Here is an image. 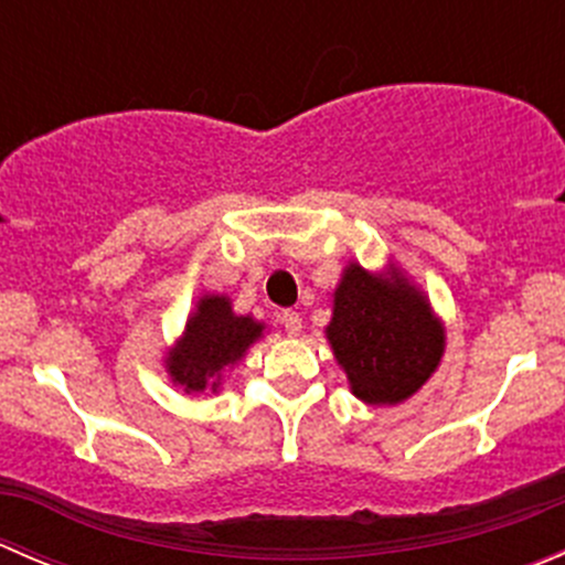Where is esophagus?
<instances>
[{
    "label": "esophagus",
    "mask_w": 565,
    "mask_h": 565,
    "mask_svg": "<svg viewBox=\"0 0 565 565\" xmlns=\"http://www.w3.org/2000/svg\"><path fill=\"white\" fill-rule=\"evenodd\" d=\"M281 324L289 335H298L303 330V319H300L298 311H281Z\"/></svg>",
    "instance_id": "34e87169"
}]
</instances>
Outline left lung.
<instances>
[{"instance_id":"obj_1","label":"left lung","mask_w":565,"mask_h":565,"mask_svg":"<svg viewBox=\"0 0 565 565\" xmlns=\"http://www.w3.org/2000/svg\"><path fill=\"white\" fill-rule=\"evenodd\" d=\"M350 388L366 404H398L440 366L446 330L429 300L398 267L369 273L344 267L324 328Z\"/></svg>"}]
</instances>
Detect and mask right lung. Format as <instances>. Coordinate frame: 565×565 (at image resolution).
Instances as JSON below:
<instances>
[{"label": "right lung", "instance_id": "1", "mask_svg": "<svg viewBox=\"0 0 565 565\" xmlns=\"http://www.w3.org/2000/svg\"><path fill=\"white\" fill-rule=\"evenodd\" d=\"M262 330L265 324L254 317L235 315L226 295H202L167 358L169 377L185 393L218 391L226 369L243 361L248 347L262 339Z\"/></svg>", "mask_w": 565, "mask_h": 565}]
</instances>
